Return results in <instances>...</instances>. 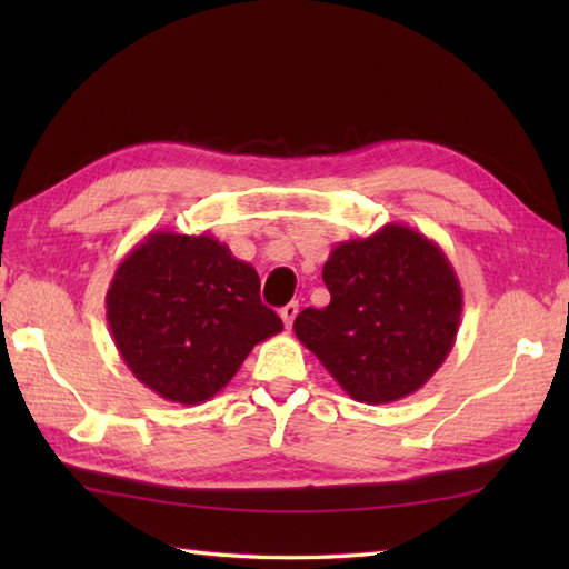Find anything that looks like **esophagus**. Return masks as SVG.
Masks as SVG:
<instances>
[{
  "instance_id": "34e87169",
  "label": "esophagus",
  "mask_w": 569,
  "mask_h": 569,
  "mask_svg": "<svg viewBox=\"0 0 569 569\" xmlns=\"http://www.w3.org/2000/svg\"><path fill=\"white\" fill-rule=\"evenodd\" d=\"M278 316H281V320H283L286 328H291L293 320H296V316H298V303H296V300H293V303H288V306H283L281 310H278Z\"/></svg>"
}]
</instances>
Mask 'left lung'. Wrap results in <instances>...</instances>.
<instances>
[{
	"instance_id": "8db88e82",
	"label": "left lung",
	"mask_w": 569,
	"mask_h": 569,
	"mask_svg": "<svg viewBox=\"0 0 569 569\" xmlns=\"http://www.w3.org/2000/svg\"><path fill=\"white\" fill-rule=\"evenodd\" d=\"M325 308L293 322L355 401H401L442 367L457 340L462 288L442 249L406 224L340 241L322 266Z\"/></svg>"
}]
</instances>
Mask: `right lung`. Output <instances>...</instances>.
<instances>
[{
  "instance_id": "add662e5",
  "label": "right lung",
  "mask_w": 569,
  "mask_h": 569,
  "mask_svg": "<svg viewBox=\"0 0 569 569\" xmlns=\"http://www.w3.org/2000/svg\"><path fill=\"white\" fill-rule=\"evenodd\" d=\"M259 273L210 234L151 232L117 266L107 322L119 357L166 401L220 393L259 342L283 330Z\"/></svg>"
}]
</instances>
